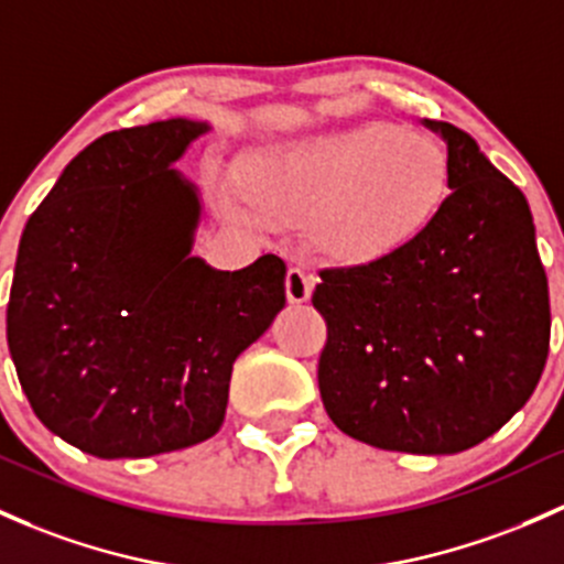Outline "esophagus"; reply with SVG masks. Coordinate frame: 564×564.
Here are the masks:
<instances>
[{"instance_id": "esophagus-1", "label": "esophagus", "mask_w": 564, "mask_h": 564, "mask_svg": "<svg viewBox=\"0 0 564 564\" xmlns=\"http://www.w3.org/2000/svg\"><path fill=\"white\" fill-rule=\"evenodd\" d=\"M312 288H314V276L306 274L304 269L293 265V269L288 271L284 290H288L290 304H304V301H308V295H312Z\"/></svg>"}]
</instances>
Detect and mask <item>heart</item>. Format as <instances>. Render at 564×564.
Segmentation results:
<instances>
[{"label": "heart", "instance_id": "heart-1", "mask_svg": "<svg viewBox=\"0 0 564 564\" xmlns=\"http://www.w3.org/2000/svg\"><path fill=\"white\" fill-rule=\"evenodd\" d=\"M449 177V155L433 137L357 123L260 150L241 169V187L276 220L308 215L306 236L323 256L373 263L425 231Z\"/></svg>", "mask_w": 564, "mask_h": 564}]
</instances>
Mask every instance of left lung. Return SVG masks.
<instances>
[{
	"label": "left lung",
	"mask_w": 564,
	"mask_h": 564,
	"mask_svg": "<svg viewBox=\"0 0 564 564\" xmlns=\"http://www.w3.org/2000/svg\"><path fill=\"white\" fill-rule=\"evenodd\" d=\"M425 123L446 142L452 193L392 256L319 269L317 381L349 438L454 454L530 401L549 357V282L524 193L457 126Z\"/></svg>",
	"instance_id": "left-lung-1"
}]
</instances>
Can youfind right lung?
Instances as JSON below:
<instances>
[{"mask_svg":"<svg viewBox=\"0 0 564 564\" xmlns=\"http://www.w3.org/2000/svg\"><path fill=\"white\" fill-rule=\"evenodd\" d=\"M207 123L172 118L90 142L18 245L8 347L34 414L101 459L153 457L223 425L234 360L284 306L282 258H191L202 204L172 166Z\"/></svg>","mask_w":564,"mask_h":564,"instance_id":"1","label":"right lung"}]
</instances>
